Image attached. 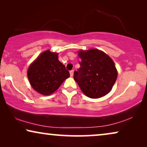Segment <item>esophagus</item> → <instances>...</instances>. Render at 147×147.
I'll return each mask as SVG.
<instances>
[{
  "label": "esophagus",
  "mask_w": 147,
  "mask_h": 147,
  "mask_svg": "<svg viewBox=\"0 0 147 147\" xmlns=\"http://www.w3.org/2000/svg\"><path fill=\"white\" fill-rule=\"evenodd\" d=\"M69 73H70V76L72 77V76H74V70H71V71H69Z\"/></svg>",
  "instance_id": "obj_1"
}]
</instances>
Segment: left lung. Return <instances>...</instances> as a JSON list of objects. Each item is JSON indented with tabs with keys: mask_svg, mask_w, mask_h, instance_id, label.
<instances>
[{
	"mask_svg": "<svg viewBox=\"0 0 147 147\" xmlns=\"http://www.w3.org/2000/svg\"><path fill=\"white\" fill-rule=\"evenodd\" d=\"M79 57L80 67L74 71V79L84 94L98 98L109 93L118 76L111 58L96 49L80 51Z\"/></svg>",
	"mask_w": 147,
	"mask_h": 147,
	"instance_id": "1",
	"label": "left lung"
}]
</instances>
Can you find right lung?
Masks as SVG:
<instances>
[{
	"label": "right lung",
	"instance_id": "right-lung-1",
	"mask_svg": "<svg viewBox=\"0 0 147 147\" xmlns=\"http://www.w3.org/2000/svg\"><path fill=\"white\" fill-rule=\"evenodd\" d=\"M57 56V53L46 51L28 69L27 76L31 86L43 95L53 93L69 77V72L58 60Z\"/></svg>",
	"mask_w": 147,
	"mask_h": 147
}]
</instances>
